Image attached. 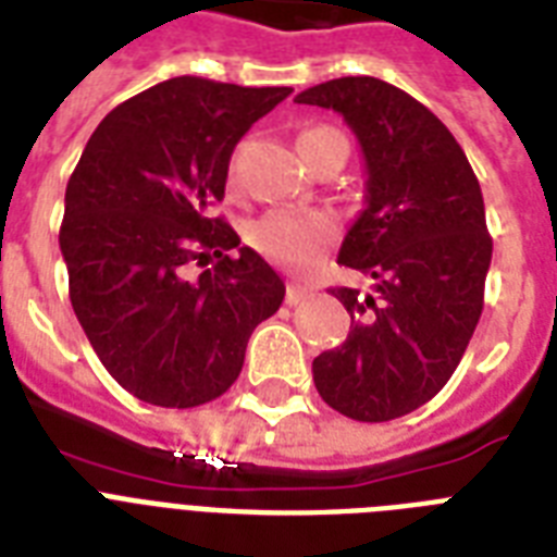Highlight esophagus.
<instances>
[{
	"label": "esophagus",
	"instance_id": "esophagus-1",
	"mask_svg": "<svg viewBox=\"0 0 557 557\" xmlns=\"http://www.w3.org/2000/svg\"><path fill=\"white\" fill-rule=\"evenodd\" d=\"M314 294V288L309 286V283H300V280H292L286 288V302L288 306H297V302H302L306 297H311Z\"/></svg>",
	"mask_w": 557,
	"mask_h": 557
}]
</instances>
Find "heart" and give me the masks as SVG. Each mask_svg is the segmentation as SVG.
<instances>
[{
    "label": "heart",
    "mask_w": 557,
    "mask_h": 557,
    "mask_svg": "<svg viewBox=\"0 0 557 557\" xmlns=\"http://www.w3.org/2000/svg\"><path fill=\"white\" fill-rule=\"evenodd\" d=\"M318 137H341V134L334 128H309L300 134V143ZM234 180H237V160L232 162V183ZM334 237H337V220L329 211L274 208L248 225V243L269 257L271 263L288 269L309 265Z\"/></svg>",
    "instance_id": "obj_1"
}]
</instances>
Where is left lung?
Masks as SVG:
<instances>
[{
  "label": "left lung",
  "instance_id": "obj_1",
  "mask_svg": "<svg viewBox=\"0 0 557 557\" xmlns=\"http://www.w3.org/2000/svg\"><path fill=\"white\" fill-rule=\"evenodd\" d=\"M294 102L337 111L366 160V208L337 263L374 288H332L351 325L314 357V386L351 420L404 418L446 386L481 320L492 263L481 185L451 131L383 79L343 76Z\"/></svg>",
  "mask_w": 557,
  "mask_h": 557
}]
</instances>
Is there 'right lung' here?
I'll return each mask as SVG.
<instances>
[{"mask_svg":"<svg viewBox=\"0 0 557 557\" xmlns=\"http://www.w3.org/2000/svg\"><path fill=\"white\" fill-rule=\"evenodd\" d=\"M288 94L165 79L99 122L67 180L59 248L71 306L108 374L146 404L191 409L228 392L251 332L286 297L211 208L234 146ZM208 250L218 263L191 281L187 265Z\"/></svg>","mask_w":557,"mask_h":557,"instance_id":"right-lung-1","label":"right lung"}]
</instances>
